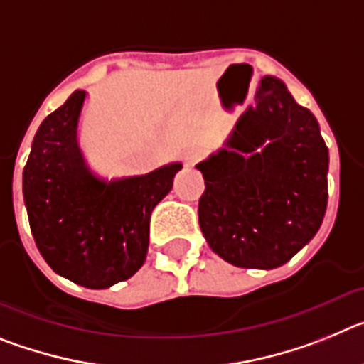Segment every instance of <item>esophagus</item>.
<instances>
[{"mask_svg": "<svg viewBox=\"0 0 364 364\" xmlns=\"http://www.w3.org/2000/svg\"><path fill=\"white\" fill-rule=\"evenodd\" d=\"M200 156H202V153H200V151H197V149L186 151V153H184V166H188V167L195 166V164L200 160Z\"/></svg>", "mask_w": 364, "mask_h": 364, "instance_id": "obj_1", "label": "esophagus"}]
</instances>
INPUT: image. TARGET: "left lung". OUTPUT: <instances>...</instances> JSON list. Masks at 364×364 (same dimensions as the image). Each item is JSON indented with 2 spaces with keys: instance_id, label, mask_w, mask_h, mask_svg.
<instances>
[{
  "instance_id": "8db88e82",
  "label": "left lung",
  "mask_w": 364,
  "mask_h": 364,
  "mask_svg": "<svg viewBox=\"0 0 364 364\" xmlns=\"http://www.w3.org/2000/svg\"><path fill=\"white\" fill-rule=\"evenodd\" d=\"M228 149L197 164L198 222L215 253L239 268L273 269L306 246L328 204V147L284 83L264 76Z\"/></svg>"
}]
</instances>
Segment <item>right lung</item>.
Returning <instances> with one entry per match:
<instances>
[{"mask_svg":"<svg viewBox=\"0 0 364 364\" xmlns=\"http://www.w3.org/2000/svg\"><path fill=\"white\" fill-rule=\"evenodd\" d=\"M85 91L41 122L23 169V198L38 250L56 273L85 288H109L142 268L154 205L182 164L149 175L98 178L76 140Z\"/></svg>","mask_w":364,"mask_h":364,"instance_id":"obj_1","label":"right lung"}]
</instances>
